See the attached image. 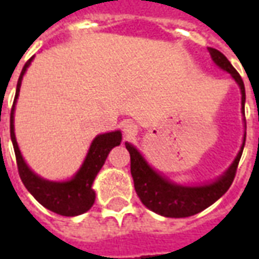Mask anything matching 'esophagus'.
Segmentation results:
<instances>
[{"instance_id": "1", "label": "esophagus", "mask_w": 259, "mask_h": 259, "mask_svg": "<svg viewBox=\"0 0 259 259\" xmlns=\"http://www.w3.org/2000/svg\"><path fill=\"white\" fill-rule=\"evenodd\" d=\"M137 132H139V127L133 122H126L123 124V135L126 139H132L133 136L137 135Z\"/></svg>"}]
</instances>
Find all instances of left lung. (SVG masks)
Segmentation results:
<instances>
[{"label": "left lung", "instance_id": "obj_1", "mask_svg": "<svg viewBox=\"0 0 259 259\" xmlns=\"http://www.w3.org/2000/svg\"><path fill=\"white\" fill-rule=\"evenodd\" d=\"M211 54L212 61L223 70L232 74L241 90V105L244 112L245 102V89L241 76L233 68L228 58L221 51L215 48H208ZM245 120V118H244ZM245 137L243 140V146L240 148L237 157L233 163L229 166L225 174L212 183L204 186H180L169 182L165 176L155 172L147 163L144 157L139 150L133 147L130 143H126V148L130 154V172L135 182L136 193L139 195L141 202L155 213H159L166 218H186L195 215L198 212L204 211L205 208L212 205L215 201L222 197L229 187L233 183L237 165L244 148Z\"/></svg>", "mask_w": 259, "mask_h": 259}]
</instances>
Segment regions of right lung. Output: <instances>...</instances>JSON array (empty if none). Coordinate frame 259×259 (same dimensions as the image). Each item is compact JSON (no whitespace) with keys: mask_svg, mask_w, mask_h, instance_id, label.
I'll list each match as a JSON object with an SVG mask.
<instances>
[{"mask_svg":"<svg viewBox=\"0 0 259 259\" xmlns=\"http://www.w3.org/2000/svg\"><path fill=\"white\" fill-rule=\"evenodd\" d=\"M31 58L27 61L22 69V73L18 80L16 85V94H15L14 105L11 109V140L14 144L15 155H16V163H18V170L23 185L30 194L36 198L42 206H46L50 211L55 212L62 217H76L80 213H84L90 209L94 200H96V193L93 190V182L96 179L97 174L100 172L102 165L107 159L108 154L113 147L120 144L122 141V133L111 132V133H104L98 135L93 140L90 150L87 152L84 162L80 166L77 174L73 178L66 182H50L40 178L26 165L25 159L22 157L19 151V147L16 143L14 129V111L15 104L19 96L20 84L25 74L26 69L29 68Z\"/></svg>","mask_w":259,"mask_h":259,"instance_id":"add662e5","label":"right lung"}]
</instances>
